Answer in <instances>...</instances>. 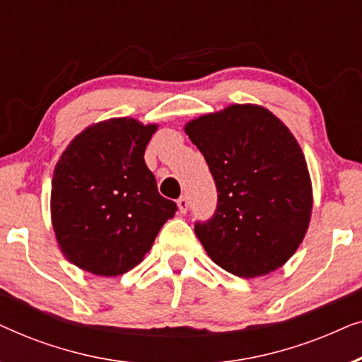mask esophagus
Here are the masks:
<instances>
[{
    "label": "esophagus",
    "instance_id": "1",
    "mask_svg": "<svg viewBox=\"0 0 362 362\" xmlns=\"http://www.w3.org/2000/svg\"><path fill=\"white\" fill-rule=\"evenodd\" d=\"M177 207H180L181 214H186L187 209H189V199H187L186 196H181L180 199H177Z\"/></svg>",
    "mask_w": 362,
    "mask_h": 362
}]
</instances>
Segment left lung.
Returning a JSON list of instances; mask_svg holds the SVG:
<instances>
[{
  "mask_svg": "<svg viewBox=\"0 0 362 362\" xmlns=\"http://www.w3.org/2000/svg\"><path fill=\"white\" fill-rule=\"evenodd\" d=\"M185 130L217 187L216 212L194 224L207 255L242 279L280 269L303 240L313 207L295 136L259 105H230Z\"/></svg>",
  "mask_w": 362,
  "mask_h": 362,
  "instance_id": "left-lung-1",
  "label": "left lung"
}]
</instances>
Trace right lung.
<instances>
[{
    "label": "right lung",
    "mask_w": 362,
    "mask_h": 362,
    "mask_svg": "<svg viewBox=\"0 0 362 362\" xmlns=\"http://www.w3.org/2000/svg\"><path fill=\"white\" fill-rule=\"evenodd\" d=\"M156 125L112 118L74 138L52 177V227L62 254L102 276L132 270L177 211L145 163Z\"/></svg>",
    "instance_id": "add662e5"
}]
</instances>
